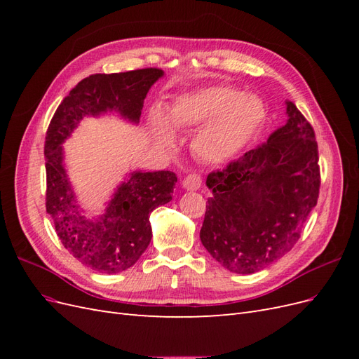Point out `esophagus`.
Segmentation results:
<instances>
[{
  "label": "esophagus",
  "mask_w": 359,
  "mask_h": 359,
  "mask_svg": "<svg viewBox=\"0 0 359 359\" xmlns=\"http://www.w3.org/2000/svg\"><path fill=\"white\" fill-rule=\"evenodd\" d=\"M201 186H202V178L201 175H196V173H190V175H187L182 181V187L190 191L199 190Z\"/></svg>",
  "instance_id": "esophagus-1"
}]
</instances>
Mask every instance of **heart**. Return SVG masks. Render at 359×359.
Masks as SVG:
<instances>
[{
  "label": "heart",
  "mask_w": 359,
  "mask_h": 359,
  "mask_svg": "<svg viewBox=\"0 0 359 359\" xmlns=\"http://www.w3.org/2000/svg\"><path fill=\"white\" fill-rule=\"evenodd\" d=\"M168 118L175 128L201 127L191 142L194 154L219 165L236 156L255 137L265 123L266 106L256 94L217 85L181 95ZM151 130L161 148L175 147V135L160 115L153 116Z\"/></svg>",
  "instance_id": "obj_1"
}]
</instances>
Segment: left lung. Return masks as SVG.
<instances>
[{
    "label": "left lung",
    "instance_id": "1",
    "mask_svg": "<svg viewBox=\"0 0 359 359\" xmlns=\"http://www.w3.org/2000/svg\"><path fill=\"white\" fill-rule=\"evenodd\" d=\"M285 126L223 170L211 172L201 241L226 269L253 274L299 240L320 187L313 127L286 100Z\"/></svg>",
    "mask_w": 359,
    "mask_h": 359
}]
</instances>
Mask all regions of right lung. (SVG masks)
<instances>
[{
	"label": "right lung",
	"instance_id": "add662e5",
	"mask_svg": "<svg viewBox=\"0 0 359 359\" xmlns=\"http://www.w3.org/2000/svg\"><path fill=\"white\" fill-rule=\"evenodd\" d=\"M165 72L140 69L91 74L61 102L45 142L46 211L62 245L94 271L116 274L133 266L153 238L149 214L172 201L177 175L170 170H133L118 184L102 215H85L64 163L62 144L86 116L116 114L137 124L144 100Z\"/></svg>",
	"mask_w": 359,
	"mask_h": 359
}]
</instances>
